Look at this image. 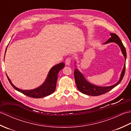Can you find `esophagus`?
<instances>
[{
    "label": "esophagus",
    "instance_id": "obj_1",
    "mask_svg": "<svg viewBox=\"0 0 131 131\" xmlns=\"http://www.w3.org/2000/svg\"><path fill=\"white\" fill-rule=\"evenodd\" d=\"M71 58L70 57H68L67 58H66V60H65L66 65H70L71 63Z\"/></svg>",
    "mask_w": 131,
    "mask_h": 131
}]
</instances>
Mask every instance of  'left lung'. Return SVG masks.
<instances>
[{"label": "left lung", "mask_w": 131, "mask_h": 131, "mask_svg": "<svg viewBox=\"0 0 131 131\" xmlns=\"http://www.w3.org/2000/svg\"><path fill=\"white\" fill-rule=\"evenodd\" d=\"M110 35L112 37L106 41L105 44H107L110 42L116 43L120 47L122 53H123L124 56L125 60H126V50L123 43H122L121 40L119 39L118 36L114 34V33H112V34H110ZM125 70H126V64L124 66V68L123 70H122L120 79H119V81L116 84L112 86H109V87H99V86L94 85L91 84L90 82L87 81V80L85 79V78L83 75V74L80 72H79V71L77 69H75L74 72L75 81L77 88L78 89V90L80 92L92 96H100L103 94L108 92V91L112 90L113 88L116 87V85H118L121 83L122 80L123 79L124 77Z\"/></svg>", "instance_id": "left-lung-1"}]
</instances>
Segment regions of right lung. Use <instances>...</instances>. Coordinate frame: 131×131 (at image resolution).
Returning <instances> with one entry per match:
<instances>
[{"label": "right lung", "mask_w": 131, "mask_h": 131, "mask_svg": "<svg viewBox=\"0 0 131 131\" xmlns=\"http://www.w3.org/2000/svg\"><path fill=\"white\" fill-rule=\"evenodd\" d=\"M6 51L7 48L5 49V52H6ZM64 66H65V63L61 62L52 67L51 69V70H49L48 76H47L45 82L43 84L40 85V87L32 90H22L17 88L12 84L7 75V77L10 84L16 90L18 91L19 92L23 93L25 95L28 97L35 99L42 98V97L49 96L54 92L56 90V87L58 73L61 70H62L64 68Z\"/></svg>", "instance_id": "1"}]
</instances>
